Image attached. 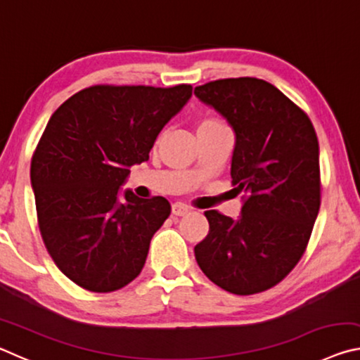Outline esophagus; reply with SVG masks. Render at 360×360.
Listing matches in <instances>:
<instances>
[{
    "mask_svg": "<svg viewBox=\"0 0 360 360\" xmlns=\"http://www.w3.org/2000/svg\"><path fill=\"white\" fill-rule=\"evenodd\" d=\"M188 211H191V210H188L187 206L182 205V203H174V205L172 206V212H173L174 216H186Z\"/></svg>",
    "mask_w": 360,
    "mask_h": 360,
    "instance_id": "obj_1",
    "label": "esophagus"
}]
</instances>
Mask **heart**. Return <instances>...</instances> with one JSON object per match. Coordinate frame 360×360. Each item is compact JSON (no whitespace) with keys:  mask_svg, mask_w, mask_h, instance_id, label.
Here are the masks:
<instances>
[{"mask_svg":"<svg viewBox=\"0 0 360 360\" xmlns=\"http://www.w3.org/2000/svg\"><path fill=\"white\" fill-rule=\"evenodd\" d=\"M206 127H224V124H222L221 120L212 119V117H208V119H203L202 122H200L197 129H206Z\"/></svg>","mask_w":360,"mask_h":360,"instance_id":"obj_1","label":"heart"}]
</instances>
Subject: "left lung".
Here are the masks:
<instances>
[{"label":"left lung","mask_w":360,"mask_h":360,"mask_svg":"<svg viewBox=\"0 0 360 360\" xmlns=\"http://www.w3.org/2000/svg\"><path fill=\"white\" fill-rule=\"evenodd\" d=\"M193 94L235 131L230 176L243 193L236 221L205 212L210 231L195 259L224 290L259 294L289 275L311 236L321 206L318 136L308 115L264 79H219Z\"/></svg>","instance_id":"obj_1"}]
</instances>
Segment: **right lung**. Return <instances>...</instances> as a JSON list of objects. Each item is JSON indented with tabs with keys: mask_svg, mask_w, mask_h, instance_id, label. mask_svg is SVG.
<instances>
[{
	"mask_svg": "<svg viewBox=\"0 0 360 360\" xmlns=\"http://www.w3.org/2000/svg\"><path fill=\"white\" fill-rule=\"evenodd\" d=\"M191 96L188 84L92 85L49 119L30 174L42 241L72 283L112 292L141 273L172 206L120 186Z\"/></svg>",
	"mask_w": 360,
	"mask_h": 360,
	"instance_id": "right-lung-1",
	"label": "right lung"
}]
</instances>
